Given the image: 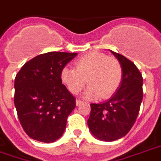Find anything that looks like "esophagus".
I'll list each match as a JSON object with an SVG mask.
<instances>
[{"mask_svg": "<svg viewBox=\"0 0 161 161\" xmlns=\"http://www.w3.org/2000/svg\"><path fill=\"white\" fill-rule=\"evenodd\" d=\"M83 101H81V100H78V99H77V100H76V105H77V106H80L81 104H82V103H83Z\"/></svg>", "mask_w": 161, "mask_h": 161, "instance_id": "esophagus-1", "label": "esophagus"}]
</instances>
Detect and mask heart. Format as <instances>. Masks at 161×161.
I'll use <instances>...</instances> for the list:
<instances>
[{"mask_svg":"<svg viewBox=\"0 0 161 161\" xmlns=\"http://www.w3.org/2000/svg\"><path fill=\"white\" fill-rule=\"evenodd\" d=\"M123 77L119 60L114 56L98 52L89 53L75 62V69L64 67L60 72L61 81L72 94H78L87 84L84 96L106 99L116 92Z\"/></svg>","mask_w":161,"mask_h":161,"instance_id":"b5f03b06","label":"heart"}]
</instances>
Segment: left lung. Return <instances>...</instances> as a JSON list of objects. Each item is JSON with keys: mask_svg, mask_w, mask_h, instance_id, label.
Returning <instances> with one entry per match:
<instances>
[{"mask_svg": "<svg viewBox=\"0 0 161 161\" xmlns=\"http://www.w3.org/2000/svg\"><path fill=\"white\" fill-rule=\"evenodd\" d=\"M110 51L122 65V80L117 92L108 101L90 104L88 119L93 136L104 142L118 140L130 130L139 114L143 96V80L135 64L122 54Z\"/></svg>", "mask_w": 161, "mask_h": 161, "instance_id": "left-lung-1", "label": "left lung"}]
</instances>
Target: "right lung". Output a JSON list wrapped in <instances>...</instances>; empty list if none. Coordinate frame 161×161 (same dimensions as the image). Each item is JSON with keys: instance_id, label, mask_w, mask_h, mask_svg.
I'll return each instance as SVG.
<instances>
[{"instance_id": "obj_1", "label": "right lung", "mask_w": 161, "mask_h": 161, "mask_svg": "<svg viewBox=\"0 0 161 161\" xmlns=\"http://www.w3.org/2000/svg\"><path fill=\"white\" fill-rule=\"evenodd\" d=\"M77 53L48 52L22 66L14 80V105L24 130L46 143L58 140L65 131L75 97L62 84L60 72Z\"/></svg>"}]
</instances>
